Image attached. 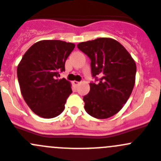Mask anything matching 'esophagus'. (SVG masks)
<instances>
[{"label":"esophagus","instance_id":"1","mask_svg":"<svg viewBox=\"0 0 161 161\" xmlns=\"http://www.w3.org/2000/svg\"><path fill=\"white\" fill-rule=\"evenodd\" d=\"M73 85H76V86H77V85L80 84V82L79 81H76V80H74V81H73Z\"/></svg>","mask_w":161,"mask_h":161}]
</instances>
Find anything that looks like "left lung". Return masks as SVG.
Returning <instances> with one entry per match:
<instances>
[{
  "label": "left lung",
  "instance_id": "obj_1",
  "mask_svg": "<svg viewBox=\"0 0 161 161\" xmlns=\"http://www.w3.org/2000/svg\"><path fill=\"white\" fill-rule=\"evenodd\" d=\"M77 47L89 57L92 74L99 80L98 84H89V93L84 96L85 111L99 119L114 115L132 93L135 62L122 44L111 38L80 42ZM96 75L101 78L98 80Z\"/></svg>",
  "mask_w": 161,
  "mask_h": 161
}]
</instances>
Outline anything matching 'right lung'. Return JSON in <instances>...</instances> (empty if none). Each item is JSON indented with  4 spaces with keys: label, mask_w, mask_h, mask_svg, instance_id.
Wrapping results in <instances>:
<instances>
[{
    "label": "right lung",
    "mask_w": 161,
    "mask_h": 161,
    "mask_svg": "<svg viewBox=\"0 0 161 161\" xmlns=\"http://www.w3.org/2000/svg\"><path fill=\"white\" fill-rule=\"evenodd\" d=\"M74 47L72 42L42 40L23 56L17 67L18 81L26 103L37 115L51 119L65 109L71 83L58 77L65 71V61Z\"/></svg>",
    "instance_id": "1"
}]
</instances>
